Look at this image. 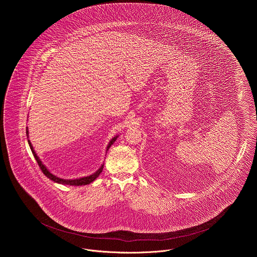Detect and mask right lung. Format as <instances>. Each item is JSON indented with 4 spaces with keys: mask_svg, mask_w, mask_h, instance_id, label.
<instances>
[{
    "mask_svg": "<svg viewBox=\"0 0 257 257\" xmlns=\"http://www.w3.org/2000/svg\"><path fill=\"white\" fill-rule=\"evenodd\" d=\"M27 136H28V138H29V131L27 130ZM116 139H117V137H114V138H112L111 140H110V143H109V145H108V147H107V150H109V148H110V146L116 141ZM28 142H29V145H30V147H31V149H32V152H33V154H34V156H35V158L37 159V164H38V166L40 167V169H41V171L43 172V174L46 176V177H48L50 180H52V181H54V182H56V183L59 184H63V185H71V186H82V185H87V184H90L91 182H93L100 174H101V172L103 171V168H104V164L94 173V174H92V175H89V176H86V177H82V178H78V179H73V180H67V179H62V178H59V177H57V176H55V175H53L52 173H50L48 170H47V168L42 164V162H41V160L39 159V157L37 156V153H36V151H35V149H34V147H33V145H32V143L30 142V140H28Z\"/></svg>",
    "mask_w": 257,
    "mask_h": 257,
    "instance_id": "add662e5",
    "label": "right lung"
}]
</instances>
